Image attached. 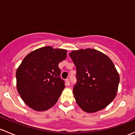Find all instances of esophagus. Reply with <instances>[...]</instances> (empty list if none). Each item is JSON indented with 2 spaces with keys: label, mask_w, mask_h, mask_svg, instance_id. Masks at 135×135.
I'll return each instance as SVG.
<instances>
[{
  "label": "esophagus",
  "mask_w": 135,
  "mask_h": 135,
  "mask_svg": "<svg viewBox=\"0 0 135 135\" xmlns=\"http://www.w3.org/2000/svg\"><path fill=\"white\" fill-rule=\"evenodd\" d=\"M65 82H66V85H70V79H66V80H65Z\"/></svg>",
  "instance_id": "1"
}]
</instances>
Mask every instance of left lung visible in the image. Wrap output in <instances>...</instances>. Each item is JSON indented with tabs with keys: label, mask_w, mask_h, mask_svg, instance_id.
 I'll return each instance as SVG.
<instances>
[{
	"label": "left lung",
	"mask_w": 135,
	"mask_h": 135,
	"mask_svg": "<svg viewBox=\"0 0 135 135\" xmlns=\"http://www.w3.org/2000/svg\"><path fill=\"white\" fill-rule=\"evenodd\" d=\"M69 56L76 67L77 83L73 88L76 103L89 113L104 109L116 97L120 82L114 63L95 49L73 50Z\"/></svg>",
	"instance_id": "left-lung-1"
}]
</instances>
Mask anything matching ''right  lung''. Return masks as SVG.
Returning a JSON list of instances; mask_svg holds the SVG:
<instances>
[{"label":"right lung","instance_id":"1","mask_svg":"<svg viewBox=\"0 0 135 135\" xmlns=\"http://www.w3.org/2000/svg\"><path fill=\"white\" fill-rule=\"evenodd\" d=\"M66 52L44 46L24 58L16 71L17 89L28 107L45 111L56 104L65 87L58 65L66 59Z\"/></svg>","mask_w":135,"mask_h":135}]
</instances>
